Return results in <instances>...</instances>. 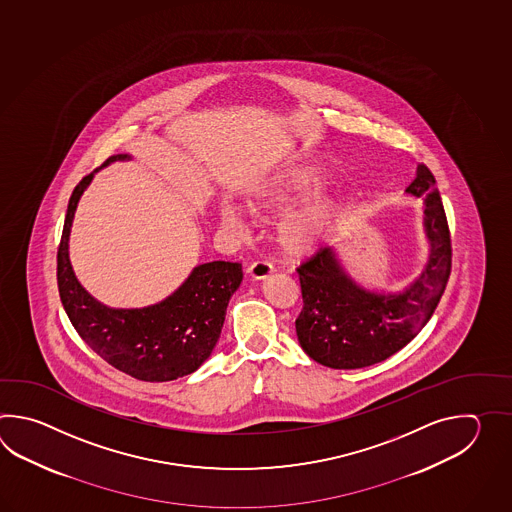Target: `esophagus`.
<instances>
[{
	"label": "esophagus",
	"mask_w": 512,
	"mask_h": 512,
	"mask_svg": "<svg viewBox=\"0 0 512 512\" xmlns=\"http://www.w3.org/2000/svg\"><path fill=\"white\" fill-rule=\"evenodd\" d=\"M249 272H251L254 280H267L272 272H274V267H272V263H269V261H254L251 267H249Z\"/></svg>",
	"instance_id": "34e87169"
}]
</instances>
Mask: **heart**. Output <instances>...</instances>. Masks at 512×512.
Returning <instances> with one entry per match:
<instances>
[{
	"label": "heart",
	"mask_w": 512,
	"mask_h": 512,
	"mask_svg": "<svg viewBox=\"0 0 512 512\" xmlns=\"http://www.w3.org/2000/svg\"><path fill=\"white\" fill-rule=\"evenodd\" d=\"M324 185L326 177L315 168L291 170L263 186L252 199V205L260 210H285L307 197L315 196ZM342 210L344 205L337 196H316L304 207L291 212L278 227V241L283 251L291 256L315 252L326 241ZM219 218L227 229L241 232L238 208L223 205L219 208Z\"/></svg>",
	"instance_id": "b5f03b06"
}]
</instances>
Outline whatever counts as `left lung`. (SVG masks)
Returning a JSON list of instances; mask_svg holds the SVG:
<instances>
[{
	"instance_id": "1",
	"label": "left lung",
	"mask_w": 512,
	"mask_h": 512,
	"mask_svg": "<svg viewBox=\"0 0 512 512\" xmlns=\"http://www.w3.org/2000/svg\"><path fill=\"white\" fill-rule=\"evenodd\" d=\"M415 197L425 196L428 263L403 293H373L342 269L337 254L320 249L296 272L304 307L296 335L305 353L333 370H357L392 357L426 326L445 293L452 269V243L445 208L426 164L417 166Z\"/></svg>"
}]
</instances>
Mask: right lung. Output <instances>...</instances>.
<instances>
[{
	"label": "right lung",
	"instance_id": "add662e5",
	"mask_svg": "<svg viewBox=\"0 0 512 512\" xmlns=\"http://www.w3.org/2000/svg\"><path fill=\"white\" fill-rule=\"evenodd\" d=\"M126 159H131L126 153L111 155L104 166ZM93 174L71 194L58 247V293L71 324L98 357L133 379L166 382L194 373L216 348L230 296L243 280L241 263L197 265L174 294L142 309L100 304L80 285L69 261V232L78 199Z\"/></svg>",
	"mask_w": 512,
	"mask_h": 512
}]
</instances>
